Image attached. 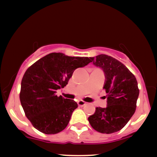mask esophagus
<instances>
[{
  "mask_svg": "<svg viewBox=\"0 0 157 157\" xmlns=\"http://www.w3.org/2000/svg\"><path fill=\"white\" fill-rule=\"evenodd\" d=\"M77 104H78L79 106H84L87 104V102L83 101V100H79V101L77 102Z\"/></svg>",
  "mask_w": 157,
  "mask_h": 157,
  "instance_id": "obj_1",
  "label": "esophagus"
}]
</instances>
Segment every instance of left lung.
<instances>
[{"mask_svg":"<svg viewBox=\"0 0 157 157\" xmlns=\"http://www.w3.org/2000/svg\"><path fill=\"white\" fill-rule=\"evenodd\" d=\"M90 58L105 75L107 106L97 107L88 120L98 132L112 134L121 130L136 111L140 93L137 81L125 65L111 56L99 55Z\"/></svg>","mask_w":157,"mask_h":157,"instance_id":"1","label":"left lung"}]
</instances>
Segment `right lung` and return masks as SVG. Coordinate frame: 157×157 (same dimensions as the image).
<instances>
[{"label":"right lung","mask_w":157,"mask_h":157,"mask_svg":"<svg viewBox=\"0 0 157 157\" xmlns=\"http://www.w3.org/2000/svg\"><path fill=\"white\" fill-rule=\"evenodd\" d=\"M91 62L86 57L50 53L32 65L21 81L20 100L26 117L37 130L55 134L64 130L77 108L75 100L56 95L77 68Z\"/></svg>","instance_id":"1"}]
</instances>
